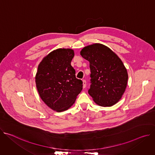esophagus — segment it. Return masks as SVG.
Wrapping results in <instances>:
<instances>
[{
	"label": "esophagus",
	"mask_w": 155,
	"mask_h": 155,
	"mask_svg": "<svg viewBox=\"0 0 155 155\" xmlns=\"http://www.w3.org/2000/svg\"><path fill=\"white\" fill-rule=\"evenodd\" d=\"M86 80H83V88H84L86 87Z\"/></svg>",
	"instance_id": "esophagus-1"
}]
</instances>
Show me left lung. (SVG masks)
<instances>
[{
  "mask_svg": "<svg viewBox=\"0 0 155 155\" xmlns=\"http://www.w3.org/2000/svg\"><path fill=\"white\" fill-rule=\"evenodd\" d=\"M80 54L90 62L91 84L88 93L94 102L102 107L116 104L125 91L128 79L121 59L101 43L84 47Z\"/></svg>",
  "mask_w": 155,
  "mask_h": 155,
  "instance_id": "left-lung-1",
  "label": "left lung"
}]
</instances>
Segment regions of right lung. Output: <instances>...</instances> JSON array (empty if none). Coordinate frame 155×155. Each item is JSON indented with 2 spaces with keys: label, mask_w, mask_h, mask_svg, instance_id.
<instances>
[{
  "label": "right lung",
  "mask_w": 155,
  "mask_h": 155,
  "mask_svg": "<svg viewBox=\"0 0 155 155\" xmlns=\"http://www.w3.org/2000/svg\"><path fill=\"white\" fill-rule=\"evenodd\" d=\"M74 51L58 48L44 57L35 75L36 87L41 100L53 110L69 109L83 89V82L75 77L71 65Z\"/></svg>",
  "instance_id": "obj_1"
}]
</instances>
